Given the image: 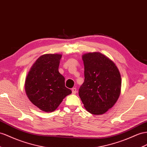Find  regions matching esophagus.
<instances>
[{
  "label": "esophagus",
  "mask_w": 147,
  "mask_h": 147,
  "mask_svg": "<svg viewBox=\"0 0 147 147\" xmlns=\"http://www.w3.org/2000/svg\"><path fill=\"white\" fill-rule=\"evenodd\" d=\"M72 93L73 94H76V88H72Z\"/></svg>",
  "instance_id": "esophagus-1"
}]
</instances>
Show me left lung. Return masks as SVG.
<instances>
[{
	"instance_id": "8db88e82",
	"label": "left lung",
	"mask_w": 147,
	"mask_h": 147,
	"mask_svg": "<svg viewBox=\"0 0 147 147\" xmlns=\"http://www.w3.org/2000/svg\"><path fill=\"white\" fill-rule=\"evenodd\" d=\"M84 82L79 96L85 109L94 115H102L117 101L121 92V76L114 61L100 52L82 55Z\"/></svg>"
}]
</instances>
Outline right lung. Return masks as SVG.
<instances>
[{
	"instance_id": "add662e5",
	"label": "right lung",
	"mask_w": 147,
	"mask_h": 147,
	"mask_svg": "<svg viewBox=\"0 0 147 147\" xmlns=\"http://www.w3.org/2000/svg\"><path fill=\"white\" fill-rule=\"evenodd\" d=\"M61 54H45L31 67L25 82L28 99L41 111H55L63 99L71 94L65 87V79L58 71Z\"/></svg>"
}]
</instances>
